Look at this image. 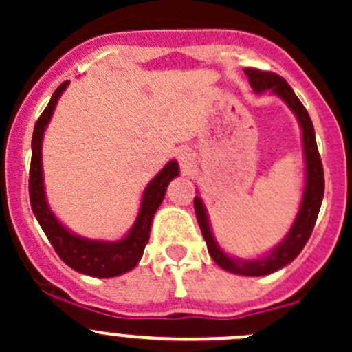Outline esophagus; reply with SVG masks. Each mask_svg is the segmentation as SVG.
Returning <instances> with one entry per match:
<instances>
[{
	"label": "esophagus",
	"instance_id": "obj_1",
	"mask_svg": "<svg viewBox=\"0 0 352 352\" xmlns=\"http://www.w3.org/2000/svg\"><path fill=\"white\" fill-rule=\"evenodd\" d=\"M179 163H180V166H182L184 172H189V170L194 166V153H192V151L187 150V148L180 150L179 151Z\"/></svg>",
	"mask_w": 352,
	"mask_h": 352
}]
</instances>
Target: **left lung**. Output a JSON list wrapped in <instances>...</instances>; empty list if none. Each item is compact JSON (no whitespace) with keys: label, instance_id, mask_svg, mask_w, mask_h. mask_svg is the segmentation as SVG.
Segmentation results:
<instances>
[{"label":"left lung","instance_id":"left-lung-1","mask_svg":"<svg viewBox=\"0 0 352 352\" xmlns=\"http://www.w3.org/2000/svg\"><path fill=\"white\" fill-rule=\"evenodd\" d=\"M245 74L248 76L250 87L257 94L269 90L279 98L286 102V105L293 110L300 122L301 134H303V151H305V163H307V182H305L303 199H301L300 211H298L296 219L291 226L289 233L274 250L269 252L267 255L254 261H243V258H233L226 255L216 243L212 236L211 226H209L208 211L204 208V202L201 197H194V209H196V218L201 228L202 236H204L208 252L212 257V261L225 271L233 272L240 276H267L272 272L279 271L281 267L289 264L291 261L298 257L303 247L310 239L314 232L315 221H317L318 211H320L322 199H324V166H322L320 155H318L317 141H315V129L311 124L310 116L307 109L300 102V98L294 95L293 88L287 85V81L279 74L271 73V71H262L257 67H245Z\"/></svg>","mask_w":352,"mask_h":352}]
</instances>
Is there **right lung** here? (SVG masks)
<instances>
[{"instance_id": "add662e5", "label": "right lung", "mask_w": 352, "mask_h": 352, "mask_svg": "<svg viewBox=\"0 0 352 352\" xmlns=\"http://www.w3.org/2000/svg\"><path fill=\"white\" fill-rule=\"evenodd\" d=\"M67 83L69 81H65L56 88L47 107L41 113L34 127L30 179H28L32 211H34L35 218H37L41 228L44 230L49 242L54 247L56 254L63 258L66 265L81 272V274L94 276V278H116V276L129 272L131 269L136 267L138 262L143 257L144 247L150 240L153 216L162 204L163 197H165L170 180L179 175V163L175 160L168 162L163 166L162 172L148 184L143 199H141V208L136 221L122 240H117V242L88 240L71 233L52 214L51 208L45 201L44 175H42V138H44L45 127H47L56 104H58L63 91L66 90Z\"/></svg>"}]
</instances>
